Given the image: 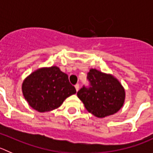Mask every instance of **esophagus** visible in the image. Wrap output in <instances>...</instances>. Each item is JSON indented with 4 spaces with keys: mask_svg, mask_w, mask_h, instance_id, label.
<instances>
[{
    "mask_svg": "<svg viewBox=\"0 0 153 153\" xmlns=\"http://www.w3.org/2000/svg\"><path fill=\"white\" fill-rule=\"evenodd\" d=\"M75 89H76V91H78V90H79V85H78V84L75 85Z\"/></svg>",
    "mask_w": 153,
    "mask_h": 153,
    "instance_id": "esophagus-1",
    "label": "esophagus"
}]
</instances>
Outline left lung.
I'll return each instance as SVG.
<instances>
[{"label":"left lung","instance_id":"obj_1","mask_svg":"<svg viewBox=\"0 0 153 153\" xmlns=\"http://www.w3.org/2000/svg\"><path fill=\"white\" fill-rule=\"evenodd\" d=\"M90 88L85 86L77 93L90 113L97 118L113 115L125 103V90L120 81L111 74L91 68L88 74Z\"/></svg>","mask_w":153,"mask_h":153}]
</instances>
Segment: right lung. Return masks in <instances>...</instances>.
Returning <instances> with one entry per match:
<instances>
[{"label": "right lung", "mask_w": 153, "mask_h": 153, "mask_svg": "<svg viewBox=\"0 0 153 153\" xmlns=\"http://www.w3.org/2000/svg\"><path fill=\"white\" fill-rule=\"evenodd\" d=\"M22 94L28 105L39 112L59 108L65 99L76 93L68 75L56 65L42 67L24 79Z\"/></svg>", "instance_id": "right-lung-1"}]
</instances>
